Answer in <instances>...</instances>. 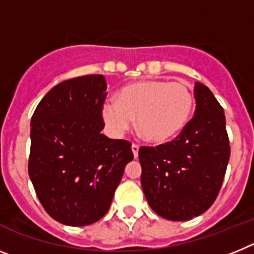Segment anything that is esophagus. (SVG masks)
Here are the masks:
<instances>
[{"instance_id": "1", "label": "esophagus", "mask_w": 254, "mask_h": 254, "mask_svg": "<svg viewBox=\"0 0 254 254\" xmlns=\"http://www.w3.org/2000/svg\"><path fill=\"white\" fill-rule=\"evenodd\" d=\"M132 152H133V156L134 158H137L138 156V149H140V147H138V145H136V143H132Z\"/></svg>"}]
</instances>
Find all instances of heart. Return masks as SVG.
<instances>
[{"instance_id":"b5f03b06","label":"heart","mask_w":254,"mask_h":254,"mask_svg":"<svg viewBox=\"0 0 254 254\" xmlns=\"http://www.w3.org/2000/svg\"><path fill=\"white\" fill-rule=\"evenodd\" d=\"M194 98L186 84L165 80H145L126 85L120 99L108 98L102 116L109 131L121 136L132 126L137 127L147 141L163 143L185 128L193 111Z\"/></svg>"}]
</instances>
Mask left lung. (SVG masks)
<instances>
[{"instance_id":"1","label":"left lung","mask_w":254,"mask_h":254,"mask_svg":"<svg viewBox=\"0 0 254 254\" xmlns=\"http://www.w3.org/2000/svg\"><path fill=\"white\" fill-rule=\"evenodd\" d=\"M194 99V117L176 140L138 151L147 202L159 216L172 221L193 219L210 208L230 158L221 105L201 82H196Z\"/></svg>"}]
</instances>
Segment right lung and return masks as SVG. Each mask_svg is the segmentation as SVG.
I'll use <instances>...</instances> for the list:
<instances>
[{
	"instance_id": "1",
	"label": "right lung",
	"mask_w": 254,
	"mask_h": 254,
	"mask_svg": "<svg viewBox=\"0 0 254 254\" xmlns=\"http://www.w3.org/2000/svg\"><path fill=\"white\" fill-rule=\"evenodd\" d=\"M103 75L60 82L44 95L31 117L29 177L44 210L56 221L85 226L111 207L131 143L102 133Z\"/></svg>"
}]
</instances>
